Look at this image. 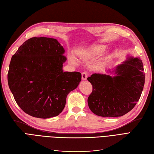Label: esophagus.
<instances>
[{
  "instance_id": "34e87169",
  "label": "esophagus",
  "mask_w": 154,
  "mask_h": 154,
  "mask_svg": "<svg viewBox=\"0 0 154 154\" xmlns=\"http://www.w3.org/2000/svg\"><path fill=\"white\" fill-rule=\"evenodd\" d=\"M87 76H88V74L87 72H82V80H86Z\"/></svg>"
}]
</instances>
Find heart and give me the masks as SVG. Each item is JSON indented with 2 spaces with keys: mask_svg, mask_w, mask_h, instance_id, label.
<instances>
[{
  "mask_svg": "<svg viewBox=\"0 0 154 154\" xmlns=\"http://www.w3.org/2000/svg\"><path fill=\"white\" fill-rule=\"evenodd\" d=\"M106 49V46L104 45H94L85 50L81 51L79 56L82 59H89L97 57L104 52Z\"/></svg>",
  "mask_w": 154,
  "mask_h": 154,
  "instance_id": "heart-1",
  "label": "heart"
}]
</instances>
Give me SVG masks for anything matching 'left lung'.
<instances>
[{
	"label": "left lung",
	"mask_w": 154,
	"mask_h": 154,
	"mask_svg": "<svg viewBox=\"0 0 154 154\" xmlns=\"http://www.w3.org/2000/svg\"><path fill=\"white\" fill-rule=\"evenodd\" d=\"M106 71L114 76L94 73L87 78L92 86L88 107L97 116L119 117L131 110L141 97L145 80L142 60L128 55L123 63Z\"/></svg>",
	"instance_id": "obj_1"
}]
</instances>
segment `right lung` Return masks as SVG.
I'll return each mask as SVG.
<instances>
[{
  "instance_id": "right-lung-1",
  "label": "right lung",
  "mask_w": 154,
  "mask_h": 154,
  "mask_svg": "<svg viewBox=\"0 0 154 154\" xmlns=\"http://www.w3.org/2000/svg\"><path fill=\"white\" fill-rule=\"evenodd\" d=\"M65 49L57 39L33 37L11 60L8 85L20 108L31 116L46 119L63 110L69 93L81 82L79 72H63Z\"/></svg>"
}]
</instances>
